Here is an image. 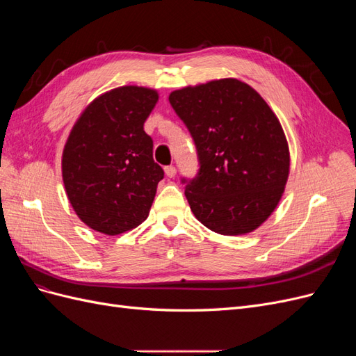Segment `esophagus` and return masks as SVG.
Instances as JSON below:
<instances>
[{
  "label": "esophagus",
  "instance_id": "esophagus-1",
  "mask_svg": "<svg viewBox=\"0 0 356 356\" xmlns=\"http://www.w3.org/2000/svg\"><path fill=\"white\" fill-rule=\"evenodd\" d=\"M165 172H166V175L169 177V178H174L175 175H177V168L175 166H166L165 168Z\"/></svg>",
  "mask_w": 356,
  "mask_h": 356
}]
</instances>
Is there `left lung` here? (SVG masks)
I'll return each instance as SVG.
<instances>
[{
  "label": "left lung",
  "mask_w": 356,
  "mask_h": 356,
  "mask_svg": "<svg viewBox=\"0 0 356 356\" xmlns=\"http://www.w3.org/2000/svg\"><path fill=\"white\" fill-rule=\"evenodd\" d=\"M169 102L196 145L197 174L181 178L195 217L225 236L255 230L281 200L289 172L286 138L270 106L236 79L175 90Z\"/></svg>",
  "instance_id": "8db88e82"
}]
</instances>
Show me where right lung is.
Masks as SVG:
<instances>
[{"instance_id":"add662e5","label":"right lung","mask_w":356,"mask_h":356,"mask_svg":"<svg viewBox=\"0 0 356 356\" xmlns=\"http://www.w3.org/2000/svg\"><path fill=\"white\" fill-rule=\"evenodd\" d=\"M156 90L123 86L96 98L74 124L62 156V177L79 218L120 234L147 217L165 172L153 159L144 123Z\"/></svg>"}]
</instances>
